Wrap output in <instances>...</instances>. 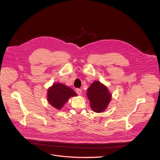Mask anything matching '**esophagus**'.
Returning <instances> with one entry per match:
<instances>
[{"mask_svg":"<svg viewBox=\"0 0 160 160\" xmlns=\"http://www.w3.org/2000/svg\"><path fill=\"white\" fill-rule=\"evenodd\" d=\"M76 93H77L78 95H80L82 93L81 89H79V88L76 89Z\"/></svg>","mask_w":160,"mask_h":160,"instance_id":"esophagus-1","label":"esophagus"}]
</instances>
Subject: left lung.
I'll return each mask as SVG.
<instances>
[{
  "label": "left lung",
  "instance_id": "1",
  "mask_svg": "<svg viewBox=\"0 0 160 160\" xmlns=\"http://www.w3.org/2000/svg\"><path fill=\"white\" fill-rule=\"evenodd\" d=\"M87 95L90 101L91 108L97 113L102 112L105 110L112 97L107 88L98 81L91 83L88 89Z\"/></svg>",
  "mask_w": 160,
  "mask_h": 160
}]
</instances>
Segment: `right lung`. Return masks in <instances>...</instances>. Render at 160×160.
<instances>
[{
  "label": "right lung",
  "instance_id": "right-lung-1",
  "mask_svg": "<svg viewBox=\"0 0 160 160\" xmlns=\"http://www.w3.org/2000/svg\"><path fill=\"white\" fill-rule=\"evenodd\" d=\"M77 95L71 88L62 83H57L48 89L47 100L50 105L58 110H60L71 97Z\"/></svg>",
  "mask_w": 160,
  "mask_h": 160
}]
</instances>
